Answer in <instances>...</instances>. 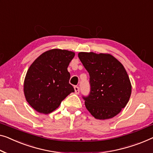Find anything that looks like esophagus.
<instances>
[{"instance_id":"obj_1","label":"esophagus","mask_w":153,"mask_h":153,"mask_svg":"<svg viewBox=\"0 0 153 153\" xmlns=\"http://www.w3.org/2000/svg\"><path fill=\"white\" fill-rule=\"evenodd\" d=\"M74 90H75V93H76V94H78V93H79V88L78 86H74Z\"/></svg>"}]
</instances>
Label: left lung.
<instances>
[{"label": "left lung", "instance_id": "obj_1", "mask_svg": "<svg viewBox=\"0 0 153 153\" xmlns=\"http://www.w3.org/2000/svg\"><path fill=\"white\" fill-rule=\"evenodd\" d=\"M79 60L90 76L91 93L85 106L97 120H108L126 106L132 85L124 66L109 53L79 52Z\"/></svg>", "mask_w": 153, "mask_h": 153}]
</instances>
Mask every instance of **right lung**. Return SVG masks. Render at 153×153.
Returning <instances> with one entry per match:
<instances>
[{
    "mask_svg": "<svg viewBox=\"0 0 153 153\" xmlns=\"http://www.w3.org/2000/svg\"><path fill=\"white\" fill-rule=\"evenodd\" d=\"M75 52L53 49L42 53L27 70L23 91L28 104L42 114L53 112L74 88L67 68Z\"/></svg>",
    "mask_w": 153,
    "mask_h": 153,
    "instance_id": "right-lung-1",
    "label": "right lung"
}]
</instances>
